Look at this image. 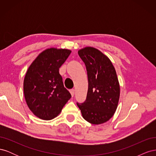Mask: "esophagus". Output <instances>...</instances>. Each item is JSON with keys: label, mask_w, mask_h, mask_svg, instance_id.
Wrapping results in <instances>:
<instances>
[{"label": "esophagus", "mask_w": 156, "mask_h": 156, "mask_svg": "<svg viewBox=\"0 0 156 156\" xmlns=\"http://www.w3.org/2000/svg\"><path fill=\"white\" fill-rule=\"evenodd\" d=\"M70 93H71V95H72V96L73 97L74 94H75V90H74V89L71 90H70Z\"/></svg>", "instance_id": "1"}]
</instances>
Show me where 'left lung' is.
<instances>
[{
  "instance_id": "left-lung-1",
  "label": "left lung",
  "mask_w": 156,
  "mask_h": 156,
  "mask_svg": "<svg viewBox=\"0 0 156 156\" xmlns=\"http://www.w3.org/2000/svg\"><path fill=\"white\" fill-rule=\"evenodd\" d=\"M86 66L88 80L87 100L77 103L84 119L92 124L109 120L116 110L120 98V84L110 59L92 47L79 50Z\"/></svg>"
}]
</instances>
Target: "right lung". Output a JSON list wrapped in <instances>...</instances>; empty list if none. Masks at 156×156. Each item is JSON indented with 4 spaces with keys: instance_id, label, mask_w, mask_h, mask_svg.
Returning <instances> with one entry per match:
<instances>
[{
    "instance_id": "add662e5",
    "label": "right lung",
    "mask_w": 156,
    "mask_h": 156,
    "mask_svg": "<svg viewBox=\"0 0 156 156\" xmlns=\"http://www.w3.org/2000/svg\"><path fill=\"white\" fill-rule=\"evenodd\" d=\"M71 53L66 49H47L28 68L23 82L24 96L29 109L40 119H55L72 97L59 73Z\"/></svg>"
}]
</instances>
